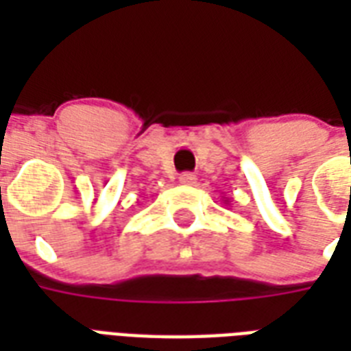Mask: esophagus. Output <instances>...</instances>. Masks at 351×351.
Wrapping results in <instances>:
<instances>
[{"instance_id": "34e87169", "label": "esophagus", "mask_w": 351, "mask_h": 351, "mask_svg": "<svg viewBox=\"0 0 351 351\" xmlns=\"http://www.w3.org/2000/svg\"><path fill=\"white\" fill-rule=\"evenodd\" d=\"M178 180H180L182 186H193L197 182V176L193 175V173H184V175H180Z\"/></svg>"}]
</instances>
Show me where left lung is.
Returning <instances> with one entry per match:
<instances>
[{
	"label": "left lung",
	"mask_w": 351,
	"mask_h": 351,
	"mask_svg": "<svg viewBox=\"0 0 351 351\" xmlns=\"http://www.w3.org/2000/svg\"><path fill=\"white\" fill-rule=\"evenodd\" d=\"M224 202H226V204H230V200H224Z\"/></svg>",
	"instance_id": "left-lung-1"
}]
</instances>
